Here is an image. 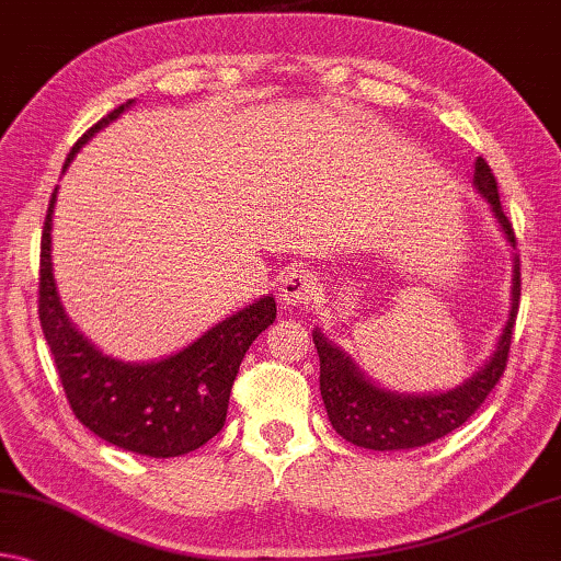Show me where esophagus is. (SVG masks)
<instances>
[{"label": "esophagus", "instance_id": "obj_1", "mask_svg": "<svg viewBox=\"0 0 561 561\" xmlns=\"http://www.w3.org/2000/svg\"><path fill=\"white\" fill-rule=\"evenodd\" d=\"M317 295V279L307 270H289L279 284V301L287 309L309 305Z\"/></svg>", "mask_w": 561, "mask_h": 561}]
</instances>
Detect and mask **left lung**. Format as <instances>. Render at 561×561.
<instances>
[{
    "label": "left lung",
    "mask_w": 561,
    "mask_h": 561,
    "mask_svg": "<svg viewBox=\"0 0 561 561\" xmlns=\"http://www.w3.org/2000/svg\"><path fill=\"white\" fill-rule=\"evenodd\" d=\"M472 186L479 197L489 204V211H492L496 225H500L506 242H510L512 249L517 247L514 229L500 204L496 180L482 157H477L474 162ZM519 256L514 254L510 319L504 322L492 357L472 377L457 387L444 389V392L409 394L381 387L364 375L357 364L352 362L350 354L342 352V346L329 342L322 329H314L312 340L319 354V389H322L329 422H332L336 434L364 449L402 451L437 442L465 424L482 407L489 392H492L496 381L504 375L514 319H517L519 309Z\"/></svg>",
    "instance_id": "1"
}]
</instances>
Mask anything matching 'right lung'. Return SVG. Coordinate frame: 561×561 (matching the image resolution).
<instances>
[{
    "instance_id": "obj_1",
    "label": "right lung",
    "mask_w": 561,
    "mask_h": 561,
    "mask_svg": "<svg viewBox=\"0 0 561 561\" xmlns=\"http://www.w3.org/2000/svg\"><path fill=\"white\" fill-rule=\"evenodd\" d=\"M131 104L135 100L96 122L67 154L61 174L79 149ZM57 192L59 186L49 199L42 232L39 322L69 407L89 432L135 455L167 459L199 449L225 426L239 364L256 336L277 319V301L272 295L254 299L162 359L124 362L104 354L79 332L59 299L51 262Z\"/></svg>"
}]
</instances>
